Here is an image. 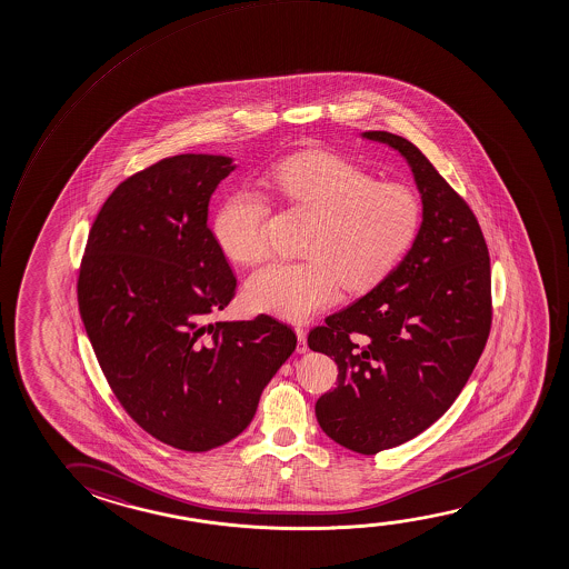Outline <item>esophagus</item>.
<instances>
[{
	"instance_id": "esophagus-1",
	"label": "esophagus",
	"mask_w": 569,
	"mask_h": 569,
	"mask_svg": "<svg viewBox=\"0 0 569 569\" xmlns=\"http://www.w3.org/2000/svg\"><path fill=\"white\" fill-rule=\"evenodd\" d=\"M297 335V352L306 355L309 347H307V330L303 327H296Z\"/></svg>"
}]
</instances>
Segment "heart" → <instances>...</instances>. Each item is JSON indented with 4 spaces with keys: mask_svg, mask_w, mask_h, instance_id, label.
<instances>
[{
    "mask_svg": "<svg viewBox=\"0 0 569 569\" xmlns=\"http://www.w3.org/2000/svg\"><path fill=\"white\" fill-rule=\"evenodd\" d=\"M263 188L315 214L303 262H273L247 281L250 309L306 321L332 306L340 283L362 291L383 280L419 234L422 201L407 183L378 181L347 158L309 152L273 166ZM270 206L240 190L214 217V239L234 262L254 266L270 254Z\"/></svg>",
    "mask_w": 569,
    "mask_h": 569,
    "instance_id": "obj_1",
    "label": "heart"
}]
</instances>
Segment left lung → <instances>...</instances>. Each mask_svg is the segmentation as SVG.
<instances>
[{
	"mask_svg": "<svg viewBox=\"0 0 569 569\" xmlns=\"http://www.w3.org/2000/svg\"><path fill=\"white\" fill-rule=\"evenodd\" d=\"M411 166L419 234L370 293L315 327L307 345L332 356L337 388L319 397L327 437L352 452L403 445L440 419L468 383L491 330V266L470 206L411 140L363 132Z\"/></svg>",
	"mask_w": 569,
	"mask_h": 569,
	"instance_id": "8db88e82",
	"label": "left lung"
}]
</instances>
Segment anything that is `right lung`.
<instances>
[{
    "instance_id": "1",
    "label": "right lung",
    "mask_w": 569,
    "mask_h": 569,
    "mask_svg": "<svg viewBox=\"0 0 569 569\" xmlns=\"http://www.w3.org/2000/svg\"><path fill=\"white\" fill-rule=\"evenodd\" d=\"M231 158L178 154L121 181L91 224L78 307L109 388L140 429L186 452L239 437L296 350L270 315L211 322L237 278L207 227Z\"/></svg>"
}]
</instances>
